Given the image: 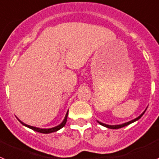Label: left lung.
Returning a JSON list of instances; mask_svg holds the SVG:
<instances>
[{
  "instance_id": "obj_1",
  "label": "left lung",
  "mask_w": 159,
  "mask_h": 159,
  "mask_svg": "<svg viewBox=\"0 0 159 159\" xmlns=\"http://www.w3.org/2000/svg\"><path fill=\"white\" fill-rule=\"evenodd\" d=\"M145 112H146V110H145L144 112H143V114H141L140 116H139V117H138V118H135V119L132 120V121H128V122H125V123H124V124H121V125H106V124L102 123V122H100V121H98V123L100 124V125H103V126H106V127H107V128H110V129H119V128L124 127V126H125V125H129V124H130V123H132V122H134V121H137V120H139V118H140L141 117H142V116L143 115V114H144V113H145Z\"/></svg>"
}]
</instances>
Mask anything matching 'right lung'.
Instances as JSON below:
<instances>
[{"label": "right lung", "mask_w": 159, "mask_h": 159, "mask_svg": "<svg viewBox=\"0 0 159 159\" xmlns=\"http://www.w3.org/2000/svg\"><path fill=\"white\" fill-rule=\"evenodd\" d=\"M67 116H68V112L66 113V117H65V119L63 120V121L60 124V125H58L57 126H55V127H53V128H50V129H40V128L34 127V126H31V125H26V124H25L24 122H22V121H20L19 119L18 120L20 123L22 124V125H25V126H27V127L30 128V129H34V130L37 131V132H39V133H42V134H50V133H53V132H55V131L59 130V129H61L63 126H65V125H66V121H67Z\"/></svg>", "instance_id": "right-lung-1"}]
</instances>
